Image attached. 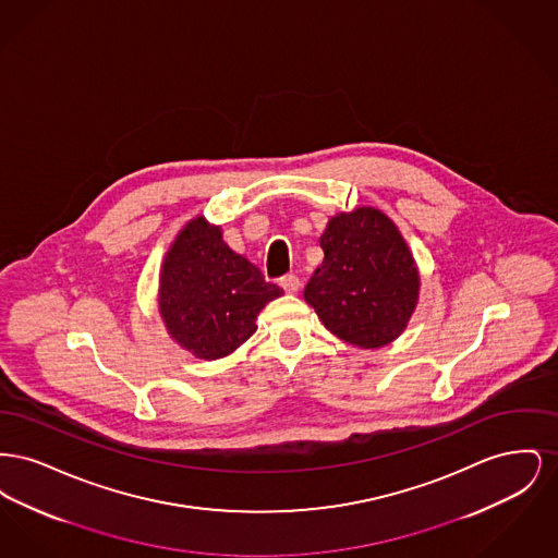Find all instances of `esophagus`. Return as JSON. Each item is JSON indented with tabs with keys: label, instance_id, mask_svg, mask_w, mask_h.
Listing matches in <instances>:
<instances>
[{
	"label": "esophagus",
	"instance_id": "34e87169",
	"mask_svg": "<svg viewBox=\"0 0 558 558\" xmlns=\"http://www.w3.org/2000/svg\"><path fill=\"white\" fill-rule=\"evenodd\" d=\"M299 284H301V282H299V276H296V274H287V276L280 278V287L287 292L299 291Z\"/></svg>",
	"mask_w": 558,
	"mask_h": 558
}]
</instances>
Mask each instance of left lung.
<instances>
[{
  "instance_id": "obj_1",
  "label": "left lung",
  "mask_w": 558,
  "mask_h": 558,
  "mask_svg": "<svg viewBox=\"0 0 558 558\" xmlns=\"http://www.w3.org/2000/svg\"><path fill=\"white\" fill-rule=\"evenodd\" d=\"M324 262L303 296L351 345L374 349L401 335L418 299V269L396 223L371 207L341 213L319 236Z\"/></svg>"
}]
</instances>
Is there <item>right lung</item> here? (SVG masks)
<instances>
[{"instance_id":"1","label":"right lung","mask_w":558,"mask_h":558,"mask_svg":"<svg viewBox=\"0 0 558 558\" xmlns=\"http://www.w3.org/2000/svg\"><path fill=\"white\" fill-rule=\"evenodd\" d=\"M280 294L203 217L180 232L160 271V316L169 335L201 360L242 345L257 330L255 319L267 301Z\"/></svg>"}]
</instances>
